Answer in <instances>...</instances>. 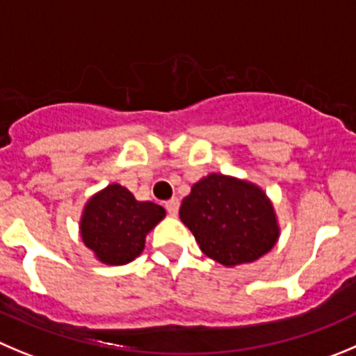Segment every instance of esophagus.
Instances as JSON below:
<instances>
[{
  "label": "esophagus",
  "mask_w": 356,
  "mask_h": 356,
  "mask_svg": "<svg viewBox=\"0 0 356 356\" xmlns=\"http://www.w3.org/2000/svg\"><path fill=\"white\" fill-rule=\"evenodd\" d=\"M165 209H167V212L170 216H175L179 212V200L177 198H172V200L165 202Z\"/></svg>",
  "instance_id": "34e87169"
}]
</instances>
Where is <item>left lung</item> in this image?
<instances>
[{"label": "left lung", "instance_id": "8db88e82", "mask_svg": "<svg viewBox=\"0 0 356 356\" xmlns=\"http://www.w3.org/2000/svg\"><path fill=\"white\" fill-rule=\"evenodd\" d=\"M179 214L202 251L227 267L258 260L279 235L264 191L227 175L211 174L193 184Z\"/></svg>", "mask_w": 356, "mask_h": 356}]
</instances>
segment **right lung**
I'll return each instance as SVG.
<instances>
[{
    "label": "right lung",
    "mask_w": 356,
    "mask_h": 356,
    "mask_svg": "<svg viewBox=\"0 0 356 356\" xmlns=\"http://www.w3.org/2000/svg\"><path fill=\"white\" fill-rule=\"evenodd\" d=\"M163 218L161 205L135 200L126 188L111 184L86 205L81 235L103 264L124 265L142 253L145 235Z\"/></svg>",
    "instance_id": "add662e5"
}]
</instances>
